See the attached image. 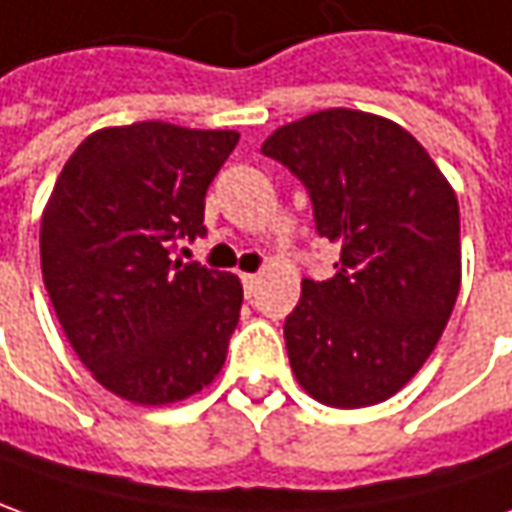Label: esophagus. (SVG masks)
Here are the masks:
<instances>
[{"label": "esophagus", "mask_w": 512, "mask_h": 512, "mask_svg": "<svg viewBox=\"0 0 512 512\" xmlns=\"http://www.w3.org/2000/svg\"><path fill=\"white\" fill-rule=\"evenodd\" d=\"M243 280V291H246V297H252L257 291V283H260V274H241Z\"/></svg>", "instance_id": "34e87169"}]
</instances>
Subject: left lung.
Returning a JSON list of instances; mask_svg holds the SVG:
<instances>
[{"label":"left lung","instance_id":"8db88e82","mask_svg":"<svg viewBox=\"0 0 512 512\" xmlns=\"http://www.w3.org/2000/svg\"><path fill=\"white\" fill-rule=\"evenodd\" d=\"M314 204L316 232L342 246L330 280H302L285 319L288 361L325 406L392 398L437 347L460 294V204L406 128L325 109L277 128L260 148Z\"/></svg>","mask_w":512,"mask_h":512}]
</instances>
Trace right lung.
<instances>
[{
  "instance_id": "right-lung-1",
  "label": "right lung",
  "mask_w": 512,
  "mask_h": 512,
  "mask_svg": "<svg viewBox=\"0 0 512 512\" xmlns=\"http://www.w3.org/2000/svg\"><path fill=\"white\" fill-rule=\"evenodd\" d=\"M238 131L100 128L66 159L41 215V274L72 350L125 401L165 406L215 381L238 328L229 271L173 260L204 235V196Z\"/></svg>"
}]
</instances>
